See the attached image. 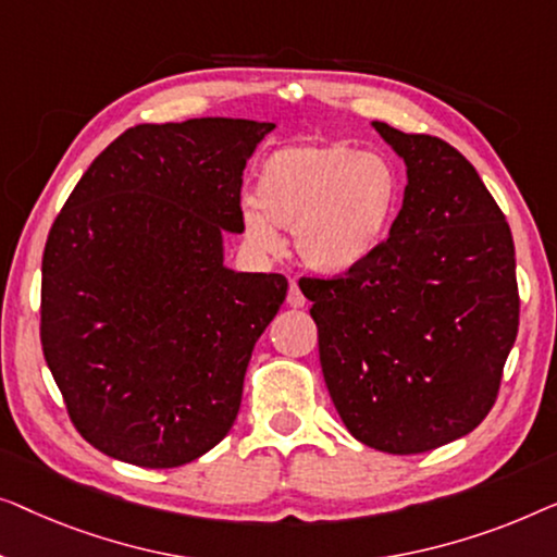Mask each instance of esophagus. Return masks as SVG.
I'll list each match as a JSON object with an SVG mask.
<instances>
[{
	"mask_svg": "<svg viewBox=\"0 0 557 557\" xmlns=\"http://www.w3.org/2000/svg\"><path fill=\"white\" fill-rule=\"evenodd\" d=\"M287 305H289V308H302V305H305V295H302V289H300V285H297V282H289Z\"/></svg>",
	"mask_w": 557,
	"mask_h": 557,
	"instance_id": "esophagus-1",
	"label": "esophagus"
}]
</instances>
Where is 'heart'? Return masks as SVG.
<instances>
[{
	"instance_id": "1",
	"label": "heart",
	"mask_w": 557,
	"mask_h": 557,
	"mask_svg": "<svg viewBox=\"0 0 557 557\" xmlns=\"http://www.w3.org/2000/svg\"><path fill=\"white\" fill-rule=\"evenodd\" d=\"M401 174L381 153L348 144L285 146L264 159L255 202L242 211L247 239L277 252L280 230H293L305 268L350 275L386 245L401 209Z\"/></svg>"
}]
</instances>
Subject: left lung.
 <instances>
[{"label":"left lung","instance_id":"1","mask_svg":"<svg viewBox=\"0 0 557 557\" xmlns=\"http://www.w3.org/2000/svg\"><path fill=\"white\" fill-rule=\"evenodd\" d=\"M406 163L379 255L343 277H302L320 366L343 424L388 454L465 436L495 406L520 325L515 242L472 163L436 136L373 123Z\"/></svg>","mask_w":557,"mask_h":557}]
</instances>
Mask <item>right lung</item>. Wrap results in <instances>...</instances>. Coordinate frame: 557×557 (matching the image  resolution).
Returning <instances> with one entry per match:
<instances>
[{
    "instance_id": "add662e5",
    "label": "right lung",
    "mask_w": 557,
    "mask_h": 557,
    "mask_svg": "<svg viewBox=\"0 0 557 557\" xmlns=\"http://www.w3.org/2000/svg\"><path fill=\"white\" fill-rule=\"evenodd\" d=\"M275 123L128 128L90 163L42 255V354L85 442L146 469L230 434L287 280L224 268L242 174Z\"/></svg>"
}]
</instances>
